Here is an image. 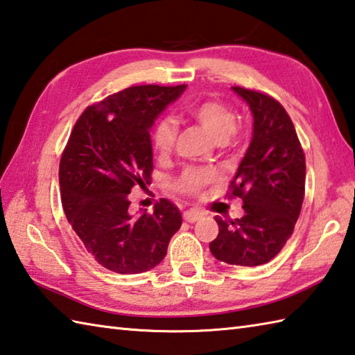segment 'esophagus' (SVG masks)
<instances>
[{
  "mask_svg": "<svg viewBox=\"0 0 355 355\" xmlns=\"http://www.w3.org/2000/svg\"><path fill=\"white\" fill-rule=\"evenodd\" d=\"M200 218H202V213H200L199 210L184 211V219L187 220V223H196V220H199Z\"/></svg>",
  "mask_w": 355,
  "mask_h": 355,
  "instance_id": "1",
  "label": "esophagus"
}]
</instances>
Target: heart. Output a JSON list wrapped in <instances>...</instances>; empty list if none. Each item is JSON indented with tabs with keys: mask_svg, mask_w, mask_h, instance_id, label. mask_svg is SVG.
Instances as JSON below:
<instances>
[{
	"mask_svg": "<svg viewBox=\"0 0 355 355\" xmlns=\"http://www.w3.org/2000/svg\"><path fill=\"white\" fill-rule=\"evenodd\" d=\"M187 116L202 126L211 136V139L216 140L220 145H227L233 139V136L236 135V112L223 100L209 98L193 103L187 108ZM176 136L178 128L171 120H159L155 130H153V148H155L159 157L170 155L173 148H175ZM216 180L218 173L213 168L191 166V168H187L179 176L176 187L182 193H187V195H198L200 190L205 189L207 185L215 184Z\"/></svg>",
	"mask_w": 355,
	"mask_h": 355,
	"instance_id": "1",
	"label": "heart"
}]
</instances>
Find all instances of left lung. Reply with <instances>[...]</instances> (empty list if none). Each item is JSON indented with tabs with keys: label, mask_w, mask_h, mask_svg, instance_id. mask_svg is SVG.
Wrapping results in <instances>:
<instances>
[{
	"label": "left lung",
	"mask_w": 355,
	"mask_h": 355,
	"mask_svg": "<svg viewBox=\"0 0 355 355\" xmlns=\"http://www.w3.org/2000/svg\"><path fill=\"white\" fill-rule=\"evenodd\" d=\"M249 105L253 136L236 175L232 196L243 199L244 216H216L219 233L211 255L233 266L269 263L292 236L302 211L306 160L297 131L286 110L263 92L233 86Z\"/></svg>",
	"instance_id": "1"
}]
</instances>
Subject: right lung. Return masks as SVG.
<instances>
[{
	"mask_svg": "<svg viewBox=\"0 0 355 355\" xmlns=\"http://www.w3.org/2000/svg\"><path fill=\"white\" fill-rule=\"evenodd\" d=\"M185 85L131 86L88 106L77 120L60 160L64 215L100 266L140 273L166 255L182 225L175 204L160 199L155 211L130 215L128 195L153 171L150 130Z\"/></svg>",
	"mask_w": 355,
	"mask_h": 355,
	"instance_id": "add662e5",
	"label": "right lung"
}]
</instances>
